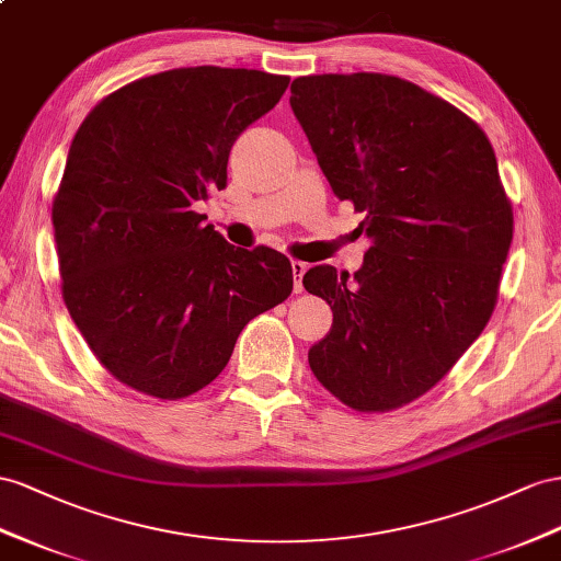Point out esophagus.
<instances>
[{
  "instance_id": "obj_1",
  "label": "esophagus",
  "mask_w": 561,
  "mask_h": 561,
  "mask_svg": "<svg viewBox=\"0 0 561 561\" xmlns=\"http://www.w3.org/2000/svg\"><path fill=\"white\" fill-rule=\"evenodd\" d=\"M291 270H294V291L300 294L304 291V275H306L308 265L304 261H291Z\"/></svg>"
}]
</instances>
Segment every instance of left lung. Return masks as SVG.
I'll list each match as a JSON object with an SVG mask.
<instances>
[{
    "mask_svg": "<svg viewBox=\"0 0 561 561\" xmlns=\"http://www.w3.org/2000/svg\"><path fill=\"white\" fill-rule=\"evenodd\" d=\"M289 102L371 241L353 277L306 272L308 294L334 312L310 369L357 412L403 408L448 375L495 310L514 229L495 151L467 113L396 76L296 78Z\"/></svg>",
    "mask_w": 561,
    "mask_h": 561,
    "instance_id": "left-lung-1",
    "label": "left lung"
}]
</instances>
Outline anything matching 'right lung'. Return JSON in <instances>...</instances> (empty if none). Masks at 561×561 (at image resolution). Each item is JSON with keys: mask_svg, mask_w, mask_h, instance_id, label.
Wrapping results in <instances>:
<instances>
[{"mask_svg": "<svg viewBox=\"0 0 561 561\" xmlns=\"http://www.w3.org/2000/svg\"><path fill=\"white\" fill-rule=\"evenodd\" d=\"M286 88L249 68L163 70L104 96L70 144L51 204L61 294L96 360L144 396L204 389L294 289L284 253L234 249L192 210Z\"/></svg>", "mask_w": 561, "mask_h": 561, "instance_id": "add662e5", "label": "right lung"}]
</instances>
